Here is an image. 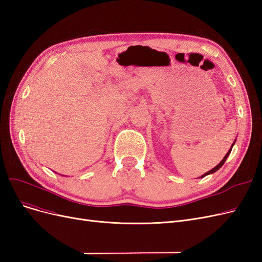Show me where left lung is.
<instances>
[{"label":"left lung","instance_id":"obj_1","mask_svg":"<svg viewBox=\"0 0 262 262\" xmlns=\"http://www.w3.org/2000/svg\"><path fill=\"white\" fill-rule=\"evenodd\" d=\"M234 144H235V141H234V143H233V145H232V147L231 148H229V150H228V152H227V154L224 156V158H223V160H222L221 161V163L217 165V166H215V167H214V168H212L211 170H209L207 173H204V175L203 176H201V177H205V176H207V175H210V173H213V172H215L216 170H219L221 167H222V166H223V164L225 163V161L227 160V157H228V155H229V153H231V150H232V148H233V146H234Z\"/></svg>","mask_w":262,"mask_h":262}]
</instances>
